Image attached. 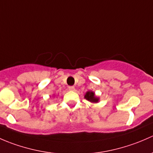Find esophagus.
Here are the masks:
<instances>
[{
	"label": "esophagus",
	"mask_w": 153,
	"mask_h": 153,
	"mask_svg": "<svg viewBox=\"0 0 153 153\" xmlns=\"http://www.w3.org/2000/svg\"><path fill=\"white\" fill-rule=\"evenodd\" d=\"M68 89L70 90V91H75V88L74 87V86H70V87H68Z\"/></svg>",
	"instance_id": "obj_1"
}]
</instances>
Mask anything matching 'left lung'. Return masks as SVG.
I'll use <instances>...</instances> for the list:
<instances>
[{"instance_id": "8db88e82", "label": "left lung", "mask_w": 153, "mask_h": 153, "mask_svg": "<svg viewBox=\"0 0 153 153\" xmlns=\"http://www.w3.org/2000/svg\"><path fill=\"white\" fill-rule=\"evenodd\" d=\"M85 98L88 101H90L91 102H94V103H97L99 102L100 99L95 96V94L93 91H88L85 95Z\"/></svg>"}]
</instances>
